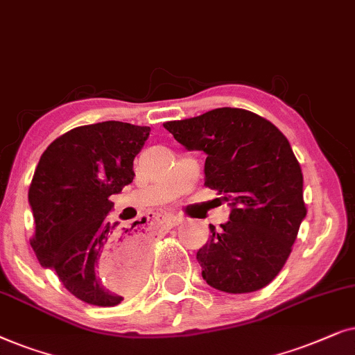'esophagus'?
Masks as SVG:
<instances>
[{
    "label": "esophagus",
    "instance_id": "esophagus-1",
    "mask_svg": "<svg viewBox=\"0 0 355 355\" xmlns=\"http://www.w3.org/2000/svg\"><path fill=\"white\" fill-rule=\"evenodd\" d=\"M160 217H162V220H164L167 225H170V227L177 225L178 222H180V217L175 216V214H160Z\"/></svg>",
    "mask_w": 355,
    "mask_h": 355
}]
</instances>
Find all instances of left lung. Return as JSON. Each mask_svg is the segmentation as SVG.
<instances>
[{"label":"left lung","mask_w":355,"mask_h":355,"mask_svg":"<svg viewBox=\"0 0 355 355\" xmlns=\"http://www.w3.org/2000/svg\"><path fill=\"white\" fill-rule=\"evenodd\" d=\"M164 128L190 150L206 153L205 185L230 201V220L196 253L211 287L247 294L268 286L292 252L306 216L304 175L289 141L271 121L222 107Z\"/></svg>","instance_id":"1"}]
</instances>
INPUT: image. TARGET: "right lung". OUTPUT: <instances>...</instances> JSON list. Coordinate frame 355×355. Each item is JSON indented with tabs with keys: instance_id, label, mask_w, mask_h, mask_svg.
<instances>
[{
	"instance_id": "right-lung-1",
	"label": "right lung",
	"mask_w": 355,
	"mask_h": 355,
	"mask_svg": "<svg viewBox=\"0 0 355 355\" xmlns=\"http://www.w3.org/2000/svg\"><path fill=\"white\" fill-rule=\"evenodd\" d=\"M149 126L102 121L56 138L37 164L29 187L35 234L31 245L44 268L86 304L113 306L143 282L148 234L138 222H108L113 202L135 178L133 160Z\"/></svg>"
}]
</instances>
